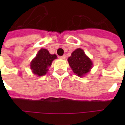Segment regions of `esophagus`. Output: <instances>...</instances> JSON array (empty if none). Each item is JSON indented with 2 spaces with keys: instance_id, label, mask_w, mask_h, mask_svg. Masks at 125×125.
<instances>
[{
  "instance_id": "esophagus-1",
  "label": "esophagus",
  "mask_w": 125,
  "mask_h": 125,
  "mask_svg": "<svg viewBox=\"0 0 125 125\" xmlns=\"http://www.w3.org/2000/svg\"><path fill=\"white\" fill-rule=\"evenodd\" d=\"M66 56H65V55H63V56H60V59H63V60H64L65 59Z\"/></svg>"
}]
</instances>
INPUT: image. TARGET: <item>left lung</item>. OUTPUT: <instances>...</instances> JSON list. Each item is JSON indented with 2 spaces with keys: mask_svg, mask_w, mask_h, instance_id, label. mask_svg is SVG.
Returning <instances> with one entry per match:
<instances>
[{
  "mask_svg": "<svg viewBox=\"0 0 125 125\" xmlns=\"http://www.w3.org/2000/svg\"><path fill=\"white\" fill-rule=\"evenodd\" d=\"M67 60L73 73L80 77L83 76L89 73L93 66V63L90 58L80 48L73 51L71 56L69 57Z\"/></svg>",
  "mask_w": 125,
  "mask_h": 125,
  "instance_id": "8db88e82",
  "label": "left lung"
}]
</instances>
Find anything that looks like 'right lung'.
I'll use <instances>...</instances> for the list:
<instances>
[{
	"label": "right lung",
	"instance_id": "obj_1",
	"mask_svg": "<svg viewBox=\"0 0 125 125\" xmlns=\"http://www.w3.org/2000/svg\"><path fill=\"white\" fill-rule=\"evenodd\" d=\"M56 58V55L51 54L47 49H40L30 63V69L38 76H43L47 74L48 67H51L52 61Z\"/></svg>",
	"mask_w": 125,
	"mask_h": 125
}]
</instances>
